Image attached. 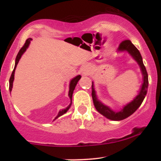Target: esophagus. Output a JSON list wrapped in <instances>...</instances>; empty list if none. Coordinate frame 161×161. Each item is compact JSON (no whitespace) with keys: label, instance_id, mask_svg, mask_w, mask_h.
Masks as SVG:
<instances>
[{"label":"esophagus","instance_id":"esophagus-1","mask_svg":"<svg viewBox=\"0 0 161 161\" xmlns=\"http://www.w3.org/2000/svg\"><path fill=\"white\" fill-rule=\"evenodd\" d=\"M88 67L87 66H84V67L82 68V73L84 75H86L87 73H88Z\"/></svg>","mask_w":161,"mask_h":161}]
</instances>
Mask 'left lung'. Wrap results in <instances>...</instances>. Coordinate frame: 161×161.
Returning <instances> with one entry per match:
<instances>
[{"label":"left lung","instance_id":"obj_1","mask_svg":"<svg viewBox=\"0 0 161 161\" xmlns=\"http://www.w3.org/2000/svg\"><path fill=\"white\" fill-rule=\"evenodd\" d=\"M118 50H119V51H127L132 57H133L135 60L138 62L140 67H141L142 75H143L144 76V82L143 84H142L141 91H140L138 95H137V97H136L132 102H130L129 104H127L126 106H125L124 108H123V110H121V111L119 112L113 111V110H110L108 107L105 106V105L103 104L102 103H101L99 101H97V97H96L93 83H92V99H93L94 105H95L96 110H97L100 114H102L103 116H104L105 117L108 118V119L116 121L123 120V119H125V118H127L128 116L132 115V114L139 108L140 105L142 104V101H143L144 98H145L146 94H147V87H148V76H147V70H146L145 66L144 65L143 61H142V57L141 53H140L139 51L137 49V47L131 42L130 40H124L119 44V47H118Z\"/></svg>","mask_w":161,"mask_h":161}]
</instances>
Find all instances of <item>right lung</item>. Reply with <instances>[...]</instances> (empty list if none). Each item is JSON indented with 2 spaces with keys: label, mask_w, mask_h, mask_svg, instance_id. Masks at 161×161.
<instances>
[{
  "label": "right lung",
  "mask_w": 161,
  "mask_h": 161,
  "mask_svg": "<svg viewBox=\"0 0 161 161\" xmlns=\"http://www.w3.org/2000/svg\"><path fill=\"white\" fill-rule=\"evenodd\" d=\"M32 40V38H28V39H26V41H25V44H24V45L23 46V47H21V49L19 50V51L18 52V54L17 56H16V63H15V66H14V70H13L12 72V74H11L10 75V86H9V88H10V92L12 91V87H13V82H14V73H15V69H16V65L18 64V62H19L20 57H22V55H23V53L25 52V50H26V48L28 47H29V43H30V41ZM81 78V75H77L76 77H75L74 79H73L71 80V82H70V85H69V98L70 100L72 101V96H73V90L75 89V86H76L77 82H78V81ZM72 104V102H71ZM71 104H70L69 106L67 107L66 109H64V110H62L61 111L59 112L58 115H57V116L55 119H57V117H59V116H62L63 114H64L68 110H69V108H70V106H71Z\"/></svg>",
  "instance_id": "right-lung-1"
}]
</instances>
